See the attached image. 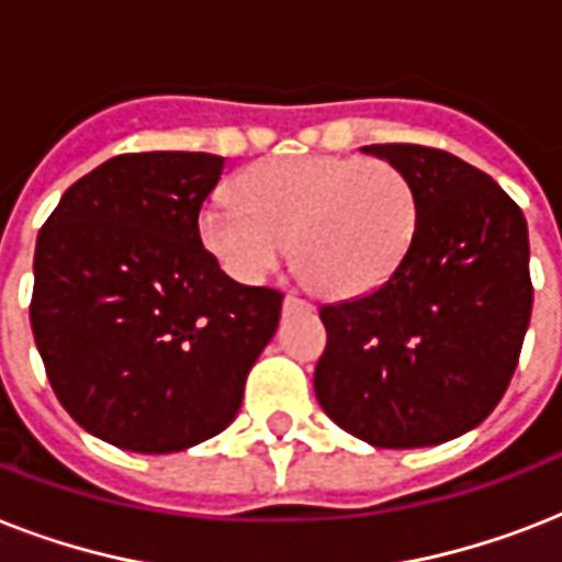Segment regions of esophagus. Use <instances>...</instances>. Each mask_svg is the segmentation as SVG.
I'll return each mask as SVG.
<instances>
[{
    "label": "esophagus",
    "mask_w": 562,
    "mask_h": 562,
    "mask_svg": "<svg viewBox=\"0 0 562 562\" xmlns=\"http://www.w3.org/2000/svg\"><path fill=\"white\" fill-rule=\"evenodd\" d=\"M282 308H285V315H291V312H312V303H308V300H303L297 294V291H289V294H285V303H282Z\"/></svg>",
    "instance_id": "esophagus-1"
}]
</instances>
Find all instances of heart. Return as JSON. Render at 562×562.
<instances>
[{
    "instance_id": "heart-1",
    "label": "heart",
    "mask_w": 562,
    "mask_h": 562,
    "mask_svg": "<svg viewBox=\"0 0 562 562\" xmlns=\"http://www.w3.org/2000/svg\"><path fill=\"white\" fill-rule=\"evenodd\" d=\"M236 194H215L198 215L221 268L259 282L291 241L300 277L335 297H359L391 280L419 221L408 175L375 157H271L238 175Z\"/></svg>"
}]
</instances>
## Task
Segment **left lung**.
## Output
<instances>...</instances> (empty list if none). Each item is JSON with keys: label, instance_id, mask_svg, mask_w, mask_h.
<instances>
[{"label": "left lung", "instance_id": "left-lung-1", "mask_svg": "<svg viewBox=\"0 0 562 562\" xmlns=\"http://www.w3.org/2000/svg\"><path fill=\"white\" fill-rule=\"evenodd\" d=\"M408 175L419 221L391 280L321 308V408L379 449L461 437L493 414L531 324L528 224L496 180L440 148L364 145Z\"/></svg>", "mask_w": 562, "mask_h": 562}]
</instances>
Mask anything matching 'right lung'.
Here are the masks:
<instances>
[{
	"instance_id": "obj_1",
	"label": "right lung",
	"mask_w": 562,
	"mask_h": 562,
	"mask_svg": "<svg viewBox=\"0 0 562 562\" xmlns=\"http://www.w3.org/2000/svg\"><path fill=\"white\" fill-rule=\"evenodd\" d=\"M224 157L119 154L66 189L34 250L31 333L52 391L90 435L166 454L241 408L282 291L238 285L198 215Z\"/></svg>"
}]
</instances>
